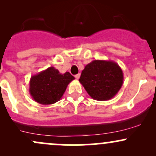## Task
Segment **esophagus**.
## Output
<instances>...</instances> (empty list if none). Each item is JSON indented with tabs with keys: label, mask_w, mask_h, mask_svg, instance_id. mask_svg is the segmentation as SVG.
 Instances as JSON below:
<instances>
[{
	"label": "esophagus",
	"mask_w": 156,
	"mask_h": 156,
	"mask_svg": "<svg viewBox=\"0 0 156 156\" xmlns=\"http://www.w3.org/2000/svg\"><path fill=\"white\" fill-rule=\"evenodd\" d=\"M80 75L79 74V73H78V74H77V75H76V76H75V78H76V79H78V78H80Z\"/></svg>",
	"instance_id": "34e87169"
}]
</instances>
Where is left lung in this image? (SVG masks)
<instances>
[{
    "label": "left lung",
    "instance_id": "8db88e82",
    "mask_svg": "<svg viewBox=\"0 0 156 156\" xmlns=\"http://www.w3.org/2000/svg\"><path fill=\"white\" fill-rule=\"evenodd\" d=\"M123 80L122 70L116 62L94 60L83 69L79 81L91 98L105 101L117 94Z\"/></svg>",
    "mask_w": 156,
    "mask_h": 156
}]
</instances>
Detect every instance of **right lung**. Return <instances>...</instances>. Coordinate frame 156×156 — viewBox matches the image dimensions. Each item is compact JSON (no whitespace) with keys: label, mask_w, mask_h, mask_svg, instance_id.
Here are the masks:
<instances>
[{"label":"right lung","mask_w":156,"mask_h":156,"mask_svg":"<svg viewBox=\"0 0 156 156\" xmlns=\"http://www.w3.org/2000/svg\"><path fill=\"white\" fill-rule=\"evenodd\" d=\"M74 79L69 72L62 74L53 67H48L31 76L29 83L30 94L39 104H53L62 98L67 85Z\"/></svg>","instance_id":"right-lung-1"}]
</instances>
